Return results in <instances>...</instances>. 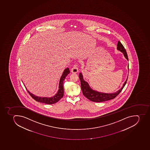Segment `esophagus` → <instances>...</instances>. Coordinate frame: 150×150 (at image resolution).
Segmentation results:
<instances>
[{
  "mask_svg": "<svg viewBox=\"0 0 150 150\" xmlns=\"http://www.w3.org/2000/svg\"><path fill=\"white\" fill-rule=\"evenodd\" d=\"M71 72H72V73L76 74L78 72V69L77 67L76 64H74L73 68L71 69Z\"/></svg>",
  "mask_w": 150,
  "mask_h": 150,
  "instance_id": "34e87169",
  "label": "esophagus"
}]
</instances>
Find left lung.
I'll return each instance as SVG.
<instances>
[{
    "mask_svg": "<svg viewBox=\"0 0 150 150\" xmlns=\"http://www.w3.org/2000/svg\"><path fill=\"white\" fill-rule=\"evenodd\" d=\"M117 49L118 50L121 51L125 56V58L128 61V55H127L126 50L122 44V43L120 41H118L117 44ZM128 69L129 70V64L128 66ZM79 76L80 80L81 87V89L83 96H86L90 101L95 102H105V101H108L112 99L115 98L120 93V92L122 91L123 87H125L128 79V76H127V79L125 82L123 83L122 87L118 91L112 93H105L98 92L92 89L90 86L89 83L83 79V76L81 73H80Z\"/></svg>",
    "mask_w": 150,
    "mask_h": 150,
    "instance_id": "1",
    "label": "left lung"
}]
</instances>
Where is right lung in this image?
<instances>
[{"instance_id":"add662e5","label":"right lung","mask_w":150,"mask_h":150,"mask_svg":"<svg viewBox=\"0 0 150 150\" xmlns=\"http://www.w3.org/2000/svg\"><path fill=\"white\" fill-rule=\"evenodd\" d=\"M70 70L69 68H67L64 70V72L60 79L59 80V87H58V90L57 92V93L54 96H51V97H40L35 96L32 93H31L28 90H27V88L25 86L26 89L28 93H29V95H30L32 98L34 99L37 102H40L42 103H45V104H48V105H52L54 103H56L58 102L59 100L61 99L64 96V81L67 75L70 73Z\"/></svg>"}]
</instances>
